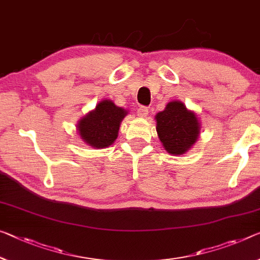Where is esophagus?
<instances>
[{
    "mask_svg": "<svg viewBox=\"0 0 260 260\" xmlns=\"http://www.w3.org/2000/svg\"><path fill=\"white\" fill-rule=\"evenodd\" d=\"M137 115L139 117H146L147 115H149V109H147L146 107H139L138 110H137Z\"/></svg>",
    "mask_w": 260,
    "mask_h": 260,
    "instance_id": "1",
    "label": "esophagus"
}]
</instances>
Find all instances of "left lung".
<instances>
[{"label":"left lung","instance_id":"8db88e82","mask_svg":"<svg viewBox=\"0 0 260 260\" xmlns=\"http://www.w3.org/2000/svg\"><path fill=\"white\" fill-rule=\"evenodd\" d=\"M157 134L164 149L171 154H185L200 135L197 115L180 101L167 103L165 110L155 115Z\"/></svg>","mask_w":260,"mask_h":260}]
</instances>
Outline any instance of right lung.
<instances>
[{
	"instance_id": "right-lung-1",
	"label": "right lung",
	"mask_w": 260,
	"mask_h": 260,
	"mask_svg": "<svg viewBox=\"0 0 260 260\" xmlns=\"http://www.w3.org/2000/svg\"><path fill=\"white\" fill-rule=\"evenodd\" d=\"M127 111L115 106L110 100H103L78 123L80 137L87 145L105 149L116 141L119 124Z\"/></svg>"
}]
</instances>
